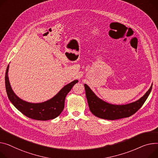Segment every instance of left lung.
<instances>
[{
    "mask_svg": "<svg viewBox=\"0 0 158 158\" xmlns=\"http://www.w3.org/2000/svg\"><path fill=\"white\" fill-rule=\"evenodd\" d=\"M86 95L90 111L95 116L108 120H115L128 118L143 106L151 92L152 84L149 90L140 99L125 105H114L98 98L90 88L85 84Z\"/></svg>",
    "mask_w": 158,
    "mask_h": 158,
    "instance_id": "obj_1",
    "label": "left lung"
}]
</instances>
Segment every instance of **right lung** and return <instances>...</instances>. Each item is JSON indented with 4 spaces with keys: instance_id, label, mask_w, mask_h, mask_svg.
<instances>
[{
    "instance_id": "right-lung-1",
    "label": "right lung",
    "mask_w": 158,
    "mask_h": 158,
    "mask_svg": "<svg viewBox=\"0 0 158 158\" xmlns=\"http://www.w3.org/2000/svg\"><path fill=\"white\" fill-rule=\"evenodd\" d=\"M9 67L8 65L5 76L6 89L8 98L19 111L32 119L47 121L57 118L64 109L67 94L73 85L78 82V80H74L69 83L62 88L55 96L47 101L41 103H30L19 98L12 89L8 77Z\"/></svg>"
}]
</instances>
